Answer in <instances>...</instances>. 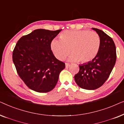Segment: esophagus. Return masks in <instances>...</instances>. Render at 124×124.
<instances>
[{
    "mask_svg": "<svg viewBox=\"0 0 124 124\" xmlns=\"http://www.w3.org/2000/svg\"><path fill=\"white\" fill-rule=\"evenodd\" d=\"M69 66H70V64L68 63H65V67L66 68H68Z\"/></svg>",
    "mask_w": 124,
    "mask_h": 124,
    "instance_id": "esophagus-1",
    "label": "esophagus"
}]
</instances>
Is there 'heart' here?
Wrapping results in <instances>:
<instances>
[{
	"label": "heart",
	"mask_w": 124,
	"mask_h": 124,
	"mask_svg": "<svg viewBox=\"0 0 124 124\" xmlns=\"http://www.w3.org/2000/svg\"><path fill=\"white\" fill-rule=\"evenodd\" d=\"M101 38L98 33L89 30H67L61 34L60 38H54L51 49L59 60H62L70 52L68 60L87 62L94 59L98 53Z\"/></svg>",
	"instance_id": "heart-1"
}]
</instances>
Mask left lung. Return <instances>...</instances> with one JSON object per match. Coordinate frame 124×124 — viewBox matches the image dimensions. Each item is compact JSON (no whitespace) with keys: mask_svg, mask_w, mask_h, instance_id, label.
Masks as SVG:
<instances>
[{"mask_svg":"<svg viewBox=\"0 0 124 124\" xmlns=\"http://www.w3.org/2000/svg\"><path fill=\"white\" fill-rule=\"evenodd\" d=\"M99 35L101 46L95 57L87 63L79 65L74 80L79 87L95 90L104 84L111 74L116 60V49L111 37L96 28H92Z\"/></svg>","mask_w":124,"mask_h":124,"instance_id":"left-lung-1","label":"left lung"}]
</instances>
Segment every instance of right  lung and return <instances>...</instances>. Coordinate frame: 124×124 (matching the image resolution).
<instances>
[{
  "label": "right lung",
  "mask_w": 124,
  "mask_h": 124,
  "mask_svg": "<svg viewBox=\"0 0 124 124\" xmlns=\"http://www.w3.org/2000/svg\"><path fill=\"white\" fill-rule=\"evenodd\" d=\"M61 29H36L22 37L13 51L17 72L27 86L38 93L51 91L65 63L57 60L51 49L52 40Z\"/></svg>",
  "instance_id": "right-lung-1"
}]
</instances>
